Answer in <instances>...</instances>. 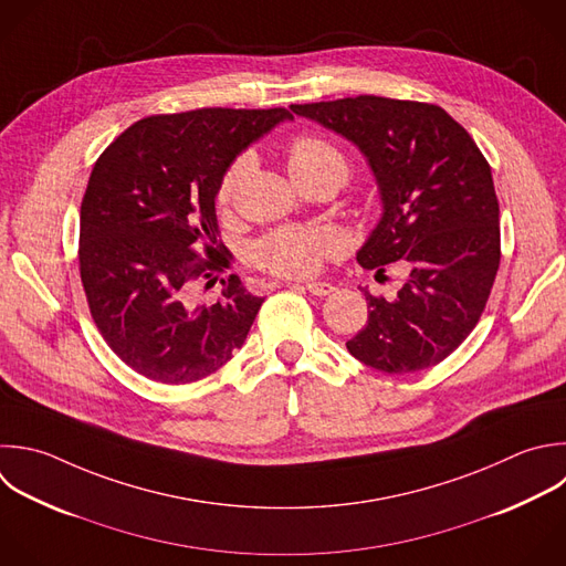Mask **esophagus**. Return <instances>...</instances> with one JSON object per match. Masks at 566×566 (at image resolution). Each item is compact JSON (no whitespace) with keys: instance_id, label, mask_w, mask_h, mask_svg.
<instances>
[{"instance_id":"obj_1","label":"esophagus","mask_w":566,"mask_h":566,"mask_svg":"<svg viewBox=\"0 0 566 566\" xmlns=\"http://www.w3.org/2000/svg\"><path fill=\"white\" fill-rule=\"evenodd\" d=\"M305 290H307L310 294H314V296H327V294H332L336 287H334L332 283H327V281H310V283H305Z\"/></svg>"}]
</instances>
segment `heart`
Returning <instances> with one entry per match:
<instances>
[{"instance_id":"obj_1","label":"heart","mask_w":566,"mask_h":566,"mask_svg":"<svg viewBox=\"0 0 566 566\" xmlns=\"http://www.w3.org/2000/svg\"><path fill=\"white\" fill-rule=\"evenodd\" d=\"M290 172L292 179L314 177V175H334L338 181L347 177L345 155L327 139L321 137H301L290 148ZM250 168V157H239L221 179L219 203H230L239 184L243 181ZM338 250V239L318 228H281L254 245V261L259 268L287 276L303 279L321 270L323 259Z\"/></svg>"}]
</instances>
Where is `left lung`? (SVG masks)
<instances>
[{
	"label": "left lung",
	"instance_id": "left-lung-1",
	"mask_svg": "<svg viewBox=\"0 0 566 566\" xmlns=\"http://www.w3.org/2000/svg\"><path fill=\"white\" fill-rule=\"evenodd\" d=\"M349 142L367 161L380 219L356 261L382 274L402 261L391 301L365 292L367 325L345 345L385 374H413L447 358L475 327L500 263L491 168L442 108L387 97L290 106Z\"/></svg>",
	"mask_w": 566,
	"mask_h": 566
}]
</instances>
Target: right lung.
Segmentation results:
<instances>
[{"instance_id": "right-lung-1", "label": "right lung", "mask_w": 566, "mask_h": 566, "mask_svg": "<svg viewBox=\"0 0 566 566\" xmlns=\"http://www.w3.org/2000/svg\"><path fill=\"white\" fill-rule=\"evenodd\" d=\"M290 119L285 108L148 117L95 164L80 214L82 283L102 336L142 376L195 382L243 347L265 298L237 274L221 279L214 305H192L188 292L228 265L213 248H221L214 201L223 175ZM201 242L210 262L191 252Z\"/></svg>"}]
</instances>
